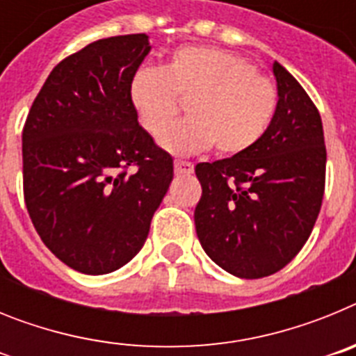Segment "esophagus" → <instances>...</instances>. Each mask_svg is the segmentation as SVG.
<instances>
[{
  "mask_svg": "<svg viewBox=\"0 0 356 356\" xmlns=\"http://www.w3.org/2000/svg\"><path fill=\"white\" fill-rule=\"evenodd\" d=\"M175 172H176V175H193L194 163L185 162V160H176V162H175Z\"/></svg>",
  "mask_w": 356,
  "mask_h": 356,
  "instance_id": "1",
  "label": "esophagus"
}]
</instances>
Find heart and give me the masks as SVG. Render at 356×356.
<instances>
[{"label": "heart", "instance_id": "b5f03b06", "mask_svg": "<svg viewBox=\"0 0 356 356\" xmlns=\"http://www.w3.org/2000/svg\"><path fill=\"white\" fill-rule=\"evenodd\" d=\"M128 96L151 135H159L179 111L180 99L193 97L191 118L160 136V146L175 155L212 146L219 155L244 153L266 135L278 106L276 85L253 62L209 46H185L163 67L137 69Z\"/></svg>", "mask_w": 356, "mask_h": 356}]
</instances>
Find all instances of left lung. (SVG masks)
<instances>
[{
	"instance_id": "1",
	"label": "left lung",
	"mask_w": 356,
	"mask_h": 356,
	"mask_svg": "<svg viewBox=\"0 0 356 356\" xmlns=\"http://www.w3.org/2000/svg\"><path fill=\"white\" fill-rule=\"evenodd\" d=\"M278 106L244 153L196 165L203 194L196 234L229 275L254 280L287 266L312 234L325 194L326 147L316 105L282 64H273Z\"/></svg>"
}]
</instances>
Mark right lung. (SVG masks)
Wrapping results in <instances>:
<instances>
[{
	"label": "right lung",
	"mask_w": 356,
	"mask_h": 356,
	"mask_svg": "<svg viewBox=\"0 0 356 356\" xmlns=\"http://www.w3.org/2000/svg\"><path fill=\"white\" fill-rule=\"evenodd\" d=\"M149 51L146 33L90 42L49 72L24 122L31 222L83 275L112 273L139 253L172 181L171 155L140 127L128 96Z\"/></svg>",
	"instance_id": "add662e5"
}]
</instances>
